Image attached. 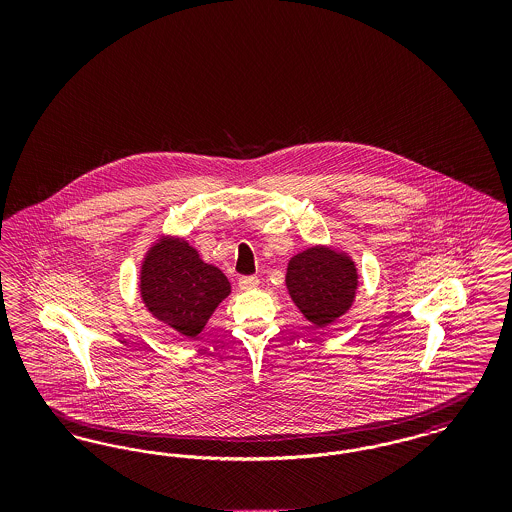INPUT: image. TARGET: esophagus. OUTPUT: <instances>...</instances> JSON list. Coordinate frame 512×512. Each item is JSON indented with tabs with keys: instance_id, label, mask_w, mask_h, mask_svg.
Listing matches in <instances>:
<instances>
[{
	"instance_id": "esophagus-1",
	"label": "esophagus",
	"mask_w": 512,
	"mask_h": 512,
	"mask_svg": "<svg viewBox=\"0 0 512 512\" xmlns=\"http://www.w3.org/2000/svg\"><path fill=\"white\" fill-rule=\"evenodd\" d=\"M238 286H240V290H253V288H257L259 286V278L257 276H242L240 278V282H238Z\"/></svg>"
}]
</instances>
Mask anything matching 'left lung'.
I'll use <instances>...</instances> for the list:
<instances>
[{"mask_svg":"<svg viewBox=\"0 0 512 512\" xmlns=\"http://www.w3.org/2000/svg\"><path fill=\"white\" fill-rule=\"evenodd\" d=\"M286 288L303 317L324 328L345 315L359 290L355 261L330 245H311L293 255Z\"/></svg>","mask_w":512,"mask_h":512,"instance_id":"8db88e82","label":"left lung"}]
</instances>
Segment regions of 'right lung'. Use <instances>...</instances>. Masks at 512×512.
I'll use <instances>...</instances> for the list:
<instances>
[{
    "label": "right lung",
    "instance_id": "right-lung-1",
    "mask_svg": "<svg viewBox=\"0 0 512 512\" xmlns=\"http://www.w3.org/2000/svg\"><path fill=\"white\" fill-rule=\"evenodd\" d=\"M140 297L151 317L194 340L232 286L184 238L159 236L140 268Z\"/></svg>",
    "mask_w": 512,
    "mask_h": 512
}]
</instances>
